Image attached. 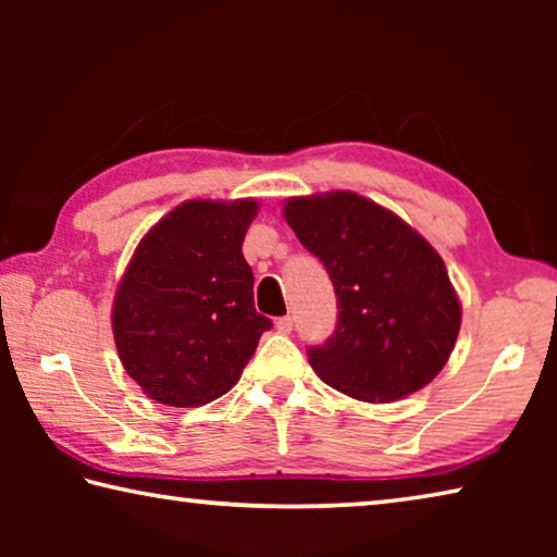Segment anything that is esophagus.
Instances as JSON below:
<instances>
[{
    "instance_id": "1",
    "label": "esophagus",
    "mask_w": 557,
    "mask_h": 557,
    "mask_svg": "<svg viewBox=\"0 0 557 557\" xmlns=\"http://www.w3.org/2000/svg\"><path fill=\"white\" fill-rule=\"evenodd\" d=\"M275 326H277L280 334L287 336V334H292V326H295V322H292V317L287 314V317H280L277 322H275Z\"/></svg>"
}]
</instances>
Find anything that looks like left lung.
<instances>
[{"label":"left lung","instance_id":"left-lung-1","mask_svg":"<svg viewBox=\"0 0 557 557\" xmlns=\"http://www.w3.org/2000/svg\"><path fill=\"white\" fill-rule=\"evenodd\" d=\"M285 219L336 292L334 334L307 348L319 379L366 403L425 388L447 363L461 322L432 245L351 191L289 199Z\"/></svg>","mask_w":557,"mask_h":557}]
</instances>
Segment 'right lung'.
<instances>
[{"label":"right lung","instance_id":"add662e5","mask_svg":"<svg viewBox=\"0 0 557 557\" xmlns=\"http://www.w3.org/2000/svg\"><path fill=\"white\" fill-rule=\"evenodd\" d=\"M258 203L186 201L149 231L120 282L112 334L129 379L172 408L238 383L272 322L258 314L243 238Z\"/></svg>","mask_w":557,"mask_h":557}]
</instances>
